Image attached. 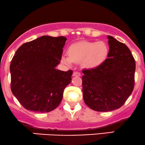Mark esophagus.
I'll list each match as a JSON object with an SVG mask.
<instances>
[{
	"label": "esophagus",
	"mask_w": 145,
	"mask_h": 145,
	"mask_svg": "<svg viewBox=\"0 0 145 145\" xmlns=\"http://www.w3.org/2000/svg\"><path fill=\"white\" fill-rule=\"evenodd\" d=\"M81 75V73L79 72H73V74H72L73 76H80Z\"/></svg>",
	"instance_id": "34e87169"
}]
</instances>
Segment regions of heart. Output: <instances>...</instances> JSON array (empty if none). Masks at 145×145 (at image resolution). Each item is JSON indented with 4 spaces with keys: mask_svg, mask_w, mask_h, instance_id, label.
Instances as JSON below:
<instances>
[{
    "mask_svg": "<svg viewBox=\"0 0 145 145\" xmlns=\"http://www.w3.org/2000/svg\"><path fill=\"white\" fill-rule=\"evenodd\" d=\"M69 57L62 56V62L66 65L81 62L86 69H94L101 65L108 55V47L103 41H81L73 43L67 50Z\"/></svg>",
    "mask_w": 145,
    "mask_h": 145,
    "instance_id": "heart-1",
    "label": "heart"
}]
</instances>
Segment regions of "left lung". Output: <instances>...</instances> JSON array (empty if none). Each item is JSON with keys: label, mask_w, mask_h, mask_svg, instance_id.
I'll return each instance as SVG.
<instances>
[{"label": "left lung", "mask_w": 145, "mask_h": 145, "mask_svg": "<svg viewBox=\"0 0 145 145\" xmlns=\"http://www.w3.org/2000/svg\"><path fill=\"white\" fill-rule=\"evenodd\" d=\"M108 58L98 67L83 71V96L93 110L107 112L120 108L132 93L136 63L128 47L108 36Z\"/></svg>", "instance_id": "obj_1"}]
</instances>
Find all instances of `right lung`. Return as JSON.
Returning <instances> with one entry per match:
<instances>
[{
  "label": "right lung",
  "instance_id": "right-lung-1",
  "mask_svg": "<svg viewBox=\"0 0 145 145\" xmlns=\"http://www.w3.org/2000/svg\"><path fill=\"white\" fill-rule=\"evenodd\" d=\"M67 39L41 37L25 42L15 52L11 64V89L25 109L39 113L54 110L62 100L72 71L56 69Z\"/></svg>",
  "mask_w": 145,
  "mask_h": 145
}]
</instances>
